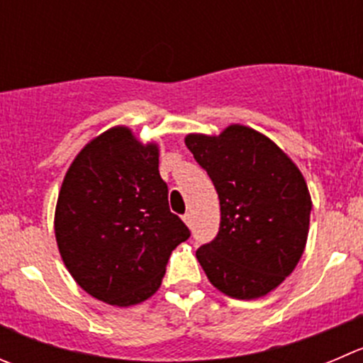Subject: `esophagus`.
Returning <instances> with one entry per match:
<instances>
[{
    "label": "esophagus",
    "mask_w": 363,
    "mask_h": 363,
    "mask_svg": "<svg viewBox=\"0 0 363 363\" xmlns=\"http://www.w3.org/2000/svg\"><path fill=\"white\" fill-rule=\"evenodd\" d=\"M182 220H184V223L188 225V227H191V223H193V220H191V214H184V216H182Z\"/></svg>",
    "instance_id": "34e87169"
}]
</instances>
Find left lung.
I'll return each instance as SVG.
<instances>
[{
  "mask_svg": "<svg viewBox=\"0 0 363 363\" xmlns=\"http://www.w3.org/2000/svg\"><path fill=\"white\" fill-rule=\"evenodd\" d=\"M220 199V230L196 250L209 282L235 300H257L294 271L308 238L312 200L294 161L241 124L184 138Z\"/></svg>",
  "mask_w": 363,
  "mask_h": 363,
  "instance_id": "left-lung-1",
  "label": "left lung"
}]
</instances>
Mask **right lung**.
Wrapping results in <instances>:
<instances>
[{
  "label": "right lung",
  "mask_w": 363,
  "mask_h": 363,
  "mask_svg": "<svg viewBox=\"0 0 363 363\" xmlns=\"http://www.w3.org/2000/svg\"><path fill=\"white\" fill-rule=\"evenodd\" d=\"M63 264L77 286L113 307L149 300L189 230L168 207L160 147L115 125L70 163L55 211Z\"/></svg>",
  "instance_id": "right-lung-1"
}]
</instances>
